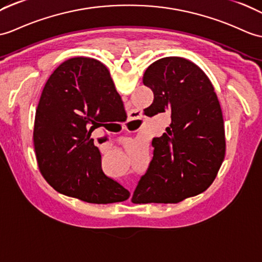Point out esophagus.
<instances>
[{"mask_svg": "<svg viewBox=\"0 0 262 262\" xmlns=\"http://www.w3.org/2000/svg\"><path fill=\"white\" fill-rule=\"evenodd\" d=\"M138 118V116L136 114H134V113H130V120L128 121V123H127L126 125H125V128L128 130V128H129V125H132V124H134L136 121V119Z\"/></svg>", "mask_w": 262, "mask_h": 262, "instance_id": "obj_1", "label": "esophagus"}]
</instances>
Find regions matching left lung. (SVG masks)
Returning a JSON list of instances; mask_svg holds the SVG:
<instances>
[{
  "instance_id": "obj_1",
  "label": "left lung",
  "mask_w": 262,
  "mask_h": 262,
  "mask_svg": "<svg viewBox=\"0 0 262 262\" xmlns=\"http://www.w3.org/2000/svg\"><path fill=\"white\" fill-rule=\"evenodd\" d=\"M143 82L154 94L144 112L151 116L171 113V124L161 137L153 138V160L132 202L179 203L204 192L224 160L220 102L208 76L184 58L157 60L146 69Z\"/></svg>"
}]
</instances>
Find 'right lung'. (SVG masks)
Here are the masks:
<instances>
[{
    "label": "right lung",
    "mask_w": 262,
    "mask_h": 262,
    "mask_svg": "<svg viewBox=\"0 0 262 262\" xmlns=\"http://www.w3.org/2000/svg\"><path fill=\"white\" fill-rule=\"evenodd\" d=\"M126 118L106 66L91 58L66 60L49 77L35 112L33 144L42 176L59 193L84 202L126 201L130 193L102 172L90 138L94 129Z\"/></svg>",
    "instance_id": "1"
}]
</instances>
